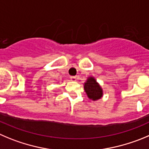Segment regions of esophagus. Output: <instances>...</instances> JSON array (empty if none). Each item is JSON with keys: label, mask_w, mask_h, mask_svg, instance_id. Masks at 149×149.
<instances>
[{"label": "esophagus", "mask_w": 149, "mask_h": 149, "mask_svg": "<svg viewBox=\"0 0 149 149\" xmlns=\"http://www.w3.org/2000/svg\"><path fill=\"white\" fill-rule=\"evenodd\" d=\"M70 79H71V81H77L78 78L76 77V76H71V77H70Z\"/></svg>", "instance_id": "esophagus-1"}]
</instances>
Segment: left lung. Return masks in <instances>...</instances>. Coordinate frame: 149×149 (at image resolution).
Segmentation results:
<instances>
[{
  "label": "left lung",
  "instance_id": "obj_1",
  "mask_svg": "<svg viewBox=\"0 0 149 149\" xmlns=\"http://www.w3.org/2000/svg\"><path fill=\"white\" fill-rule=\"evenodd\" d=\"M84 89L87 97L92 101H95L101 98L104 95L102 87L93 76H89L84 83Z\"/></svg>",
  "mask_w": 149,
  "mask_h": 149
}]
</instances>
